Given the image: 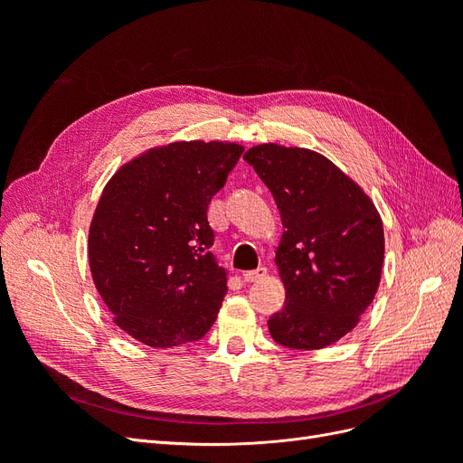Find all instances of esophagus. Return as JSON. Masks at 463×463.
I'll list each match as a JSON object with an SVG mask.
<instances>
[{
  "instance_id": "esophagus-1",
  "label": "esophagus",
  "mask_w": 463,
  "mask_h": 463,
  "mask_svg": "<svg viewBox=\"0 0 463 463\" xmlns=\"http://www.w3.org/2000/svg\"><path fill=\"white\" fill-rule=\"evenodd\" d=\"M243 278H245V282H259V279L266 278V269L264 266H259V269H255V270L245 272Z\"/></svg>"
}]
</instances>
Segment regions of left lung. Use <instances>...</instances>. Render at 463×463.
Here are the masks:
<instances>
[{"label":"left lung","mask_w":463,"mask_h":463,"mask_svg":"<svg viewBox=\"0 0 463 463\" xmlns=\"http://www.w3.org/2000/svg\"><path fill=\"white\" fill-rule=\"evenodd\" d=\"M243 158L270 189L286 228L276 249L286 303L269 318L270 335L305 352L338 342L381 284V214L352 177L315 150L264 143Z\"/></svg>","instance_id":"8db88e82"}]
</instances>
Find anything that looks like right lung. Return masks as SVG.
I'll return each mask as SVG.
<instances>
[{"instance_id":"obj_1","label":"right lung","mask_w":463,"mask_h":463,"mask_svg":"<svg viewBox=\"0 0 463 463\" xmlns=\"http://www.w3.org/2000/svg\"><path fill=\"white\" fill-rule=\"evenodd\" d=\"M243 146L177 141L123 164L89 230L94 286L131 338L150 347L201 340L226 296L206 210Z\"/></svg>"}]
</instances>
